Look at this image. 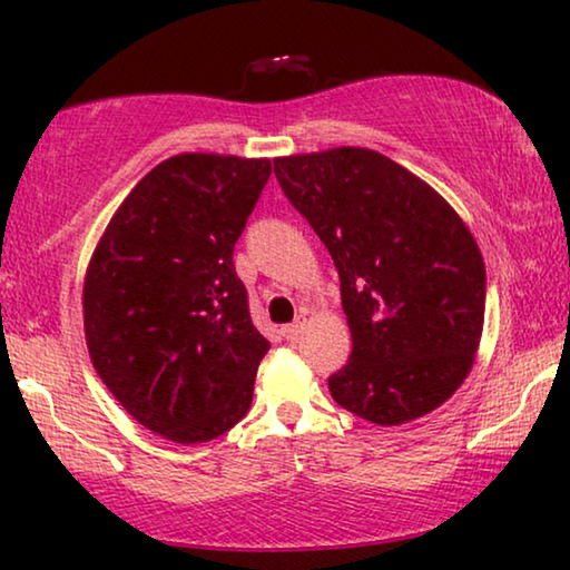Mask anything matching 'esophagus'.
<instances>
[{
    "mask_svg": "<svg viewBox=\"0 0 570 570\" xmlns=\"http://www.w3.org/2000/svg\"><path fill=\"white\" fill-rule=\"evenodd\" d=\"M302 332H304V320H298V322H294V324H286L284 330H282L286 342H296L298 336H302Z\"/></svg>",
    "mask_w": 570,
    "mask_h": 570,
    "instance_id": "obj_1",
    "label": "esophagus"
}]
</instances>
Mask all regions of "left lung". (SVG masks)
I'll return each instance as SVG.
<instances>
[{"label": "left lung", "mask_w": 570, "mask_h": 570, "mask_svg": "<svg viewBox=\"0 0 570 570\" xmlns=\"http://www.w3.org/2000/svg\"><path fill=\"white\" fill-rule=\"evenodd\" d=\"M284 196L334 258L352 354L336 404L374 424L440 407L468 377L485 320V264L438 190L377 150L274 160Z\"/></svg>", "instance_id": "8db88e82"}]
</instances>
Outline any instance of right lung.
<instances>
[{
	"label": "right lung",
	"mask_w": 570,
	"mask_h": 570,
	"mask_svg": "<svg viewBox=\"0 0 570 570\" xmlns=\"http://www.w3.org/2000/svg\"><path fill=\"white\" fill-rule=\"evenodd\" d=\"M268 176V158L163 160L115 210L85 274L95 372L142 428L180 445L224 435L254 397L268 342L234 246Z\"/></svg>",
	"instance_id": "add662e5"
}]
</instances>
